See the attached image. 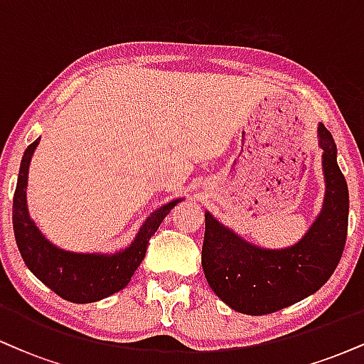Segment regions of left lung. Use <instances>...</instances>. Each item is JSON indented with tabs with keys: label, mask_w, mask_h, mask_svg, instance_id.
Here are the masks:
<instances>
[{
	"label": "left lung",
	"mask_w": 364,
	"mask_h": 364,
	"mask_svg": "<svg viewBox=\"0 0 364 364\" xmlns=\"http://www.w3.org/2000/svg\"><path fill=\"white\" fill-rule=\"evenodd\" d=\"M327 183L318 219L299 243L263 250L224 228L205 212L202 267L208 286L232 310L267 315L308 298L339 265L348 237L349 191L337 164V147L323 124L318 128Z\"/></svg>",
	"instance_id": "obj_1"
}]
</instances>
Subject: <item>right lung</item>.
<instances>
[{
	"label": "right lung",
	"instance_id": "right-lung-1",
	"mask_svg": "<svg viewBox=\"0 0 364 364\" xmlns=\"http://www.w3.org/2000/svg\"><path fill=\"white\" fill-rule=\"evenodd\" d=\"M39 140L25 150L14 195V232L25 265L49 289L72 303H94L127 287L144 260L150 237L179 200L166 203L145 220L135 241L116 255H82L56 248L41 235L27 210L28 164Z\"/></svg>",
	"mask_w": 364,
	"mask_h": 364
}]
</instances>
